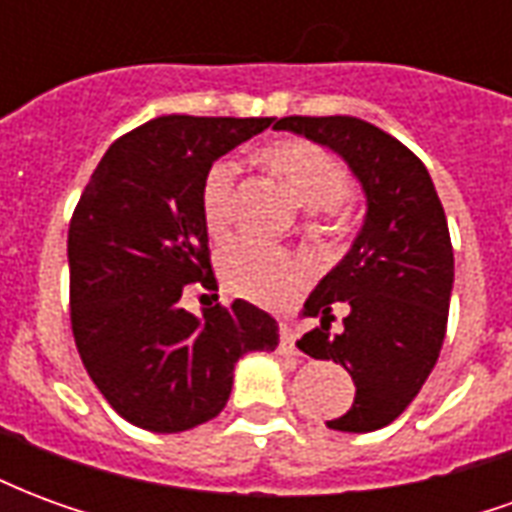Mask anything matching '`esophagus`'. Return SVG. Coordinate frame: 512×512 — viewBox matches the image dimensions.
I'll list each match as a JSON object with an SVG mask.
<instances>
[{
	"label": "esophagus",
	"mask_w": 512,
	"mask_h": 512,
	"mask_svg": "<svg viewBox=\"0 0 512 512\" xmlns=\"http://www.w3.org/2000/svg\"><path fill=\"white\" fill-rule=\"evenodd\" d=\"M279 343H282L285 354H299V348H296V332H293V326L288 321L279 323Z\"/></svg>",
	"instance_id": "1"
}]
</instances>
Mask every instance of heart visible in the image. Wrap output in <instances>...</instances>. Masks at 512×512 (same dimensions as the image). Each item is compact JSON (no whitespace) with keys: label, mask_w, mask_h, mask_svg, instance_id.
Wrapping results in <instances>:
<instances>
[{"label":"heart","mask_w":512,"mask_h":512,"mask_svg":"<svg viewBox=\"0 0 512 512\" xmlns=\"http://www.w3.org/2000/svg\"><path fill=\"white\" fill-rule=\"evenodd\" d=\"M263 161L307 211H318V216L340 213L348 194V175L323 147L307 139H285L266 147ZM235 175L238 169L233 161H216L202 180L200 213L211 238L230 233ZM219 274L233 296L263 307H285L310 282V268L304 266V260L252 241L227 246L219 257Z\"/></svg>","instance_id":"heart-1"}]
</instances>
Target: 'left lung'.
<instances>
[{"instance_id":"8db88e82","label":"left lung","mask_w":512,"mask_h":512,"mask_svg":"<svg viewBox=\"0 0 512 512\" xmlns=\"http://www.w3.org/2000/svg\"><path fill=\"white\" fill-rule=\"evenodd\" d=\"M274 128L343 156L365 189L367 216L354 246L304 301V318L321 326L296 345L354 378V406L326 425L370 433L406 411L439 359L455 277L447 216L425 164L373 123L296 115ZM337 309L346 318L332 333Z\"/></svg>"}]
</instances>
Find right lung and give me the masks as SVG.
<instances>
[{
	"mask_svg": "<svg viewBox=\"0 0 512 512\" xmlns=\"http://www.w3.org/2000/svg\"><path fill=\"white\" fill-rule=\"evenodd\" d=\"M274 117H156L95 167L68 230L71 326L87 373L136 428L180 433L213 419L249 351H274L279 326L235 299L202 315L183 288H216L200 191L213 161Z\"/></svg>",
	"mask_w": 512,
	"mask_h": 512,
	"instance_id": "add662e5",
	"label": "right lung"
}]
</instances>
